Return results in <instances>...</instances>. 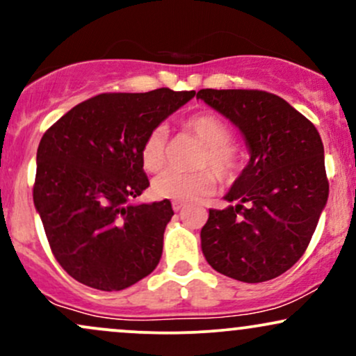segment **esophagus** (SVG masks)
Instances as JSON below:
<instances>
[{
    "mask_svg": "<svg viewBox=\"0 0 356 356\" xmlns=\"http://www.w3.org/2000/svg\"><path fill=\"white\" fill-rule=\"evenodd\" d=\"M184 206H186V204H184V202H179V201H174V202H172V209H174L175 212L182 211Z\"/></svg>",
    "mask_w": 356,
    "mask_h": 356,
    "instance_id": "34e87169",
    "label": "esophagus"
}]
</instances>
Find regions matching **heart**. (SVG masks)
I'll return each mask as SVG.
<instances>
[{
  "label": "heart",
  "instance_id": "b5f03b06",
  "mask_svg": "<svg viewBox=\"0 0 356 356\" xmlns=\"http://www.w3.org/2000/svg\"><path fill=\"white\" fill-rule=\"evenodd\" d=\"M184 129L204 142L194 165L195 172H165L152 184L155 197L169 201L189 202L209 195L216 189L212 169L222 181H229L241 165L239 150L231 144V132L222 120L211 113H195L184 122ZM142 165L147 172H161L167 165V134L164 129H154L145 137L140 149Z\"/></svg>",
  "mask_w": 356,
  "mask_h": 356
}]
</instances>
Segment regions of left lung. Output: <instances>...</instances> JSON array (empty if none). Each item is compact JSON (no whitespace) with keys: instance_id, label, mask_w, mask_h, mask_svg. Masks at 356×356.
<instances>
[{"instance_id":"obj_1","label":"left lung","mask_w":356,"mask_h":356,"mask_svg":"<svg viewBox=\"0 0 356 356\" xmlns=\"http://www.w3.org/2000/svg\"><path fill=\"white\" fill-rule=\"evenodd\" d=\"M243 134L249 162L209 209L201 248L216 271L263 283L288 271L308 248L328 201L325 149L318 130L288 102L261 90L197 92Z\"/></svg>"}]
</instances>
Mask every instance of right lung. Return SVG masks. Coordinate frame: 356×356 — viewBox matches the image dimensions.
<instances>
[{
  "mask_svg": "<svg viewBox=\"0 0 356 356\" xmlns=\"http://www.w3.org/2000/svg\"><path fill=\"white\" fill-rule=\"evenodd\" d=\"M195 92L102 93L68 110L36 152L33 202L51 252L72 277L120 291L157 268L170 201L136 202L149 187L145 137Z\"/></svg>",
  "mask_w": 356,
  "mask_h": 356,
  "instance_id": "right-lung-1",
  "label": "right lung"
}]
</instances>
